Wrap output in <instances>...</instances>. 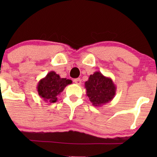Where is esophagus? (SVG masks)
<instances>
[{
	"instance_id": "obj_1",
	"label": "esophagus",
	"mask_w": 157,
	"mask_h": 157,
	"mask_svg": "<svg viewBox=\"0 0 157 157\" xmlns=\"http://www.w3.org/2000/svg\"><path fill=\"white\" fill-rule=\"evenodd\" d=\"M74 81V83H76V84H78V85L81 84V78H75Z\"/></svg>"
}]
</instances>
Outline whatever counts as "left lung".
<instances>
[{
  "instance_id": "obj_1",
  "label": "left lung",
  "mask_w": 157,
  "mask_h": 157,
  "mask_svg": "<svg viewBox=\"0 0 157 157\" xmlns=\"http://www.w3.org/2000/svg\"><path fill=\"white\" fill-rule=\"evenodd\" d=\"M86 96L94 106L100 107L110 102L114 98L117 86L110 77H106L99 71L90 75L85 82Z\"/></svg>"
}]
</instances>
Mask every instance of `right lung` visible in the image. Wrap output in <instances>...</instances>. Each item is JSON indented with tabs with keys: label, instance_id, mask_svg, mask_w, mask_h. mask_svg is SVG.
I'll use <instances>...</instances> for the list:
<instances>
[{
	"label": "right lung",
	"instance_id": "add662e5",
	"mask_svg": "<svg viewBox=\"0 0 157 157\" xmlns=\"http://www.w3.org/2000/svg\"><path fill=\"white\" fill-rule=\"evenodd\" d=\"M71 83L72 81L70 79L61 78L55 71H50L38 83L37 91L46 102L55 103L57 101V96Z\"/></svg>",
	"mask_w": 157,
	"mask_h": 157
}]
</instances>
